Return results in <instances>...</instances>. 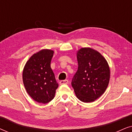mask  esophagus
<instances>
[{
    "label": "esophagus",
    "mask_w": 132,
    "mask_h": 132,
    "mask_svg": "<svg viewBox=\"0 0 132 132\" xmlns=\"http://www.w3.org/2000/svg\"><path fill=\"white\" fill-rule=\"evenodd\" d=\"M68 81L67 80H61L59 82V84L60 85H64V84H68Z\"/></svg>",
    "instance_id": "1"
}]
</instances>
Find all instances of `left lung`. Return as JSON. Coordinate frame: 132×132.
I'll use <instances>...</instances> for the list:
<instances>
[{
    "instance_id": "obj_1",
    "label": "left lung",
    "mask_w": 132,
    "mask_h": 132,
    "mask_svg": "<svg viewBox=\"0 0 132 132\" xmlns=\"http://www.w3.org/2000/svg\"><path fill=\"white\" fill-rule=\"evenodd\" d=\"M76 55L78 69L71 85L81 102H93L105 92L109 85V64L102 54L92 48H81Z\"/></svg>"
}]
</instances>
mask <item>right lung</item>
<instances>
[{
    "label": "right lung",
    "instance_id": "add662e5",
    "mask_svg": "<svg viewBox=\"0 0 132 132\" xmlns=\"http://www.w3.org/2000/svg\"><path fill=\"white\" fill-rule=\"evenodd\" d=\"M54 51L42 49L32 55L23 71V82L27 93L33 100L46 104L55 97L58 84L50 63Z\"/></svg>",
    "mask_w": 132,
    "mask_h": 132
}]
</instances>
